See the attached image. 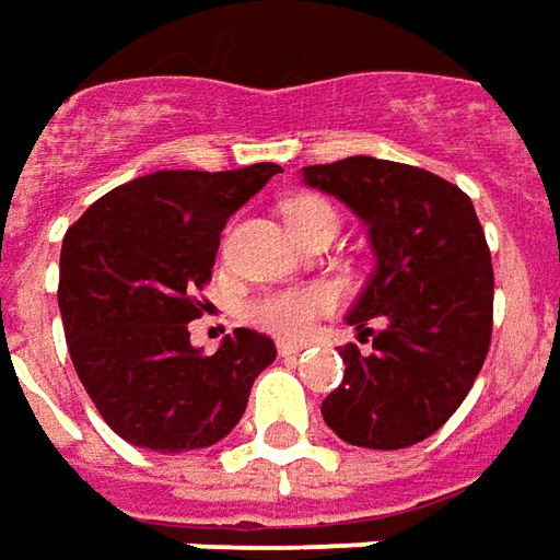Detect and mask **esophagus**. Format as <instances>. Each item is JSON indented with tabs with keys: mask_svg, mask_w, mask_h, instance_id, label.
Wrapping results in <instances>:
<instances>
[{
	"mask_svg": "<svg viewBox=\"0 0 560 560\" xmlns=\"http://www.w3.org/2000/svg\"><path fill=\"white\" fill-rule=\"evenodd\" d=\"M300 351H303V342H284V339L279 342L281 358H296Z\"/></svg>",
	"mask_w": 560,
	"mask_h": 560,
	"instance_id": "esophagus-1",
	"label": "esophagus"
}]
</instances>
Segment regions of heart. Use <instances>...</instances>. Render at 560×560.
<instances>
[{
  "label": "heart",
  "instance_id": "heart-1",
  "mask_svg": "<svg viewBox=\"0 0 560 560\" xmlns=\"http://www.w3.org/2000/svg\"><path fill=\"white\" fill-rule=\"evenodd\" d=\"M320 218H330V221L339 224L336 209L327 199L300 197L288 206V224L291 226L312 224V221H320ZM336 300H339V293L327 281L291 284V288H276V291L254 296L252 303L245 306V318L260 330L296 339V336H306L315 327V320L324 318L327 312H334Z\"/></svg>",
  "mask_w": 560,
  "mask_h": 560
}]
</instances>
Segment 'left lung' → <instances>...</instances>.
Returning a JSON list of instances; mask_svg holds the SVG:
<instances>
[{
    "label": "left lung",
    "instance_id": "left-lung-1",
    "mask_svg": "<svg viewBox=\"0 0 560 560\" xmlns=\"http://www.w3.org/2000/svg\"><path fill=\"white\" fill-rule=\"evenodd\" d=\"M303 182L342 199L370 226L375 252L348 312V324L373 336V351L339 348L346 375L320 416L361 448L421 443L455 416L491 346L494 269L476 209L452 182L390 160L306 166Z\"/></svg>",
    "mask_w": 560,
    "mask_h": 560
}]
</instances>
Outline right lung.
<instances>
[{
  "label": "right lung",
  "mask_w": 560,
  "mask_h": 560,
  "mask_svg": "<svg viewBox=\"0 0 560 560\" xmlns=\"http://www.w3.org/2000/svg\"><path fill=\"white\" fill-rule=\"evenodd\" d=\"M160 170L100 197L60 252V315L81 385L105 424L160 455L206 448L240 424L276 361L264 334L236 327L214 354L190 346L230 214L279 175Z\"/></svg>",
  "instance_id": "add662e5"
}]
</instances>
